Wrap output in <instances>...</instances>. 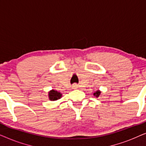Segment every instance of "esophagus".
I'll return each instance as SVG.
<instances>
[{"instance_id":"obj_1","label":"esophagus","mask_w":146,"mask_h":146,"mask_svg":"<svg viewBox=\"0 0 146 146\" xmlns=\"http://www.w3.org/2000/svg\"><path fill=\"white\" fill-rule=\"evenodd\" d=\"M77 88H78V85L76 84H74V85L72 86V88H73V89H76Z\"/></svg>"}]
</instances>
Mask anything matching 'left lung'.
I'll return each instance as SVG.
<instances>
[{
	"label": "left lung",
	"instance_id": "obj_1",
	"mask_svg": "<svg viewBox=\"0 0 146 146\" xmlns=\"http://www.w3.org/2000/svg\"><path fill=\"white\" fill-rule=\"evenodd\" d=\"M100 93H101V92L100 91V90H97L96 92H94V96H95L96 97H98L99 96H100Z\"/></svg>",
	"mask_w": 146,
	"mask_h": 146
}]
</instances>
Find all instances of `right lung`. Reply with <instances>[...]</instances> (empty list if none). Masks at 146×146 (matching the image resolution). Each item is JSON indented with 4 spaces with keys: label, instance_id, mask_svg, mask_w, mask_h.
I'll return each mask as SVG.
<instances>
[{
    "label": "right lung",
    "instance_id": "right-lung-1",
    "mask_svg": "<svg viewBox=\"0 0 146 146\" xmlns=\"http://www.w3.org/2000/svg\"><path fill=\"white\" fill-rule=\"evenodd\" d=\"M48 97L50 100L55 101L60 98L62 97V94L54 90H52L48 92Z\"/></svg>",
    "mask_w": 146,
    "mask_h": 146
}]
</instances>
